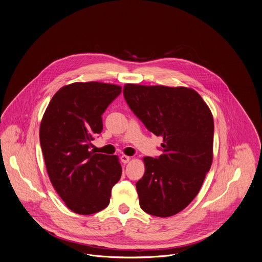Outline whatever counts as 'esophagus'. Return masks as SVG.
<instances>
[{"instance_id":"esophagus-1","label":"esophagus","mask_w":262,"mask_h":262,"mask_svg":"<svg viewBox=\"0 0 262 262\" xmlns=\"http://www.w3.org/2000/svg\"><path fill=\"white\" fill-rule=\"evenodd\" d=\"M129 159H130L129 156H126V155H121L120 156V160H121L122 163H127L129 161Z\"/></svg>"}]
</instances>
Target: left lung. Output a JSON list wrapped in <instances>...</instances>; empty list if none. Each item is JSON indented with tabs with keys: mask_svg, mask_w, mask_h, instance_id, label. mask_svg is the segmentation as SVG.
Here are the masks:
<instances>
[{
	"mask_svg": "<svg viewBox=\"0 0 262 262\" xmlns=\"http://www.w3.org/2000/svg\"><path fill=\"white\" fill-rule=\"evenodd\" d=\"M124 99L134 114L155 136H161L158 157L144 158L145 173L136 184L146 213L169 217L198 195L213 160L214 120L202 97L187 87L126 84Z\"/></svg>",
	"mask_w": 262,
	"mask_h": 262,
	"instance_id": "left-lung-1",
	"label": "left lung"
}]
</instances>
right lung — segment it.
I'll list each match as a JSON object with an SVG mask.
<instances>
[{"mask_svg":"<svg viewBox=\"0 0 262 262\" xmlns=\"http://www.w3.org/2000/svg\"><path fill=\"white\" fill-rule=\"evenodd\" d=\"M121 87L76 82L51 99L40 125V144L50 181L67 207L91 215L108 207L122 168L116 155L95 153L92 141L103 130L102 115Z\"/></svg>","mask_w":262,"mask_h":262,"instance_id":"obj_1","label":"right lung"}]
</instances>
